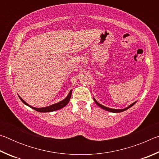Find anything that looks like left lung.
Listing matches in <instances>:
<instances>
[{"label":"left lung","instance_id":"left-lung-1","mask_svg":"<svg viewBox=\"0 0 159 159\" xmlns=\"http://www.w3.org/2000/svg\"><path fill=\"white\" fill-rule=\"evenodd\" d=\"M93 99H94V101H95V102L96 103L97 105H98L99 107H101V108H102V109L106 110V111H110V112H113V113H119V112L124 111H125V110H127V109H128L129 108H130L131 107H133V106L134 105V104H135L136 102H137V101H136V102H133V104H130V105H129L128 107H125V108H124V109H111V108H109V107H105V106L102 105V104H99L98 102H97L96 99H95V98H93Z\"/></svg>","mask_w":159,"mask_h":159}]
</instances>
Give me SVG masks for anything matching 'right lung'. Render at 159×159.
<instances>
[{"label": "right lung", "mask_w": 159, "mask_h": 159, "mask_svg": "<svg viewBox=\"0 0 159 159\" xmlns=\"http://www.w3.org/2000/svg\"><path fill=\"white\" fill-rule=\"evenodd\" d=\"M71 93H72V90H70V92L69 93L68 95H67L66 98L63 99V100L59 102L56 104H52V105L45 107H41V108H37V107H32L31 105H29V104L28 103H26V102L25 100H24V99L21 98L20 95H18V96H19V98H20V99H21V101L24 104H26V105H27L28 107H31V108H32L34 110H36V111H39V112L45 113V112H52V111H57V110L63 108V107H65L66 104L69 103L70 99H71Z\"/></svg>", "instance_id": "1"}]
</instances>
